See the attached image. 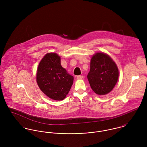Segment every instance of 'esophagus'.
Returning a JSON list of instances; mask_svg holds the SVG:
<instances>
[{
	"mask_svg": "<svg viewBox=\"0 0 147 147\" xmlns=\"http://www.w3.org/2000/svg\"><path fill=\"white\" fill-rule=\"evenodd\" d=\"M77 79H78V80H81V79H83V76H82V75H79V76H77Z\"/></svg>",
	"mask_w": 147,
	"mask_h": 147,
	"instance_id": "esophagus-1",
	"label": "esophagus"
}]
</instances>
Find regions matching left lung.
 Here are the masks:
<instances>
[{
  "label": "left lung",
  "instance_id": "8db88e82",
  "mask_svg": "<svg viewBox=\"0 0 147 147\" xmlns=\"http://www.w3.org/2000/svg\"><path fill=\"white\" fill-rule=\"evenodd\" d=\"M119 77L117 65L113 59L103 53H96L90 61L87 78L92 90L98 95L110 92Z\"/></svg>",
  "mask_w": 147,
  "mask_h": 147
}]
</instances>
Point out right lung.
Segmentation results:
<instances>
[{
  "label": "right lung",
  "instance_id": "1",
  "mask_svg": "<svg viewBox=\"0 0 147 147\" xmlns=\"http://www.w3.org/2000/svg\"><path fill=\"white\" fill-rule=\"evenodd\" d=\"M36 80L43 93L53 100L61 101L70 90L74 77L62 67L57 54L47 53L38 65Z\"/></svg>",
  "mask_w": 147,
  "mask_h": 147
}]
</instances>
